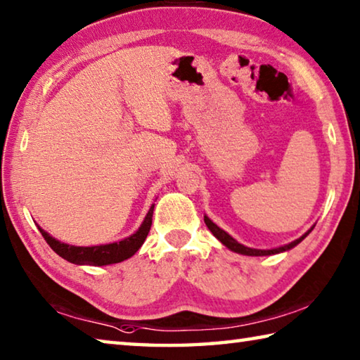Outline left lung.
Returning a JSON list of instances; mask_svg holds the SVG:
<instances>
[{
	"instance_id": "1",
	"label": "left lung",
	"mask_w": 360,
	"mask_h": 360,
	"mask_svg": "<svg viewBox=\"0 0 360 360\" xmlns=\"http://www.w3.org/2000/svg\"><path fill=\"white\" fill-rule=\"evenodd\" d=\"M205 224L208 225V229L212 231V235H214L216 238H217L219 241H221L224 246H227V248L230 249V251L238 252V254H245V255H271V254H278V252L289 251V249L297 246L298 243H300V241L304 238V236H307V235L309 233V231L313 230V227H311V230H308L307 233H304L303 236H300V238L295 240V241H292V243H289V245L281 246V248H276V249H252V248H248V246L240 245L238 241L231 238V236L227 233V231H224L222 229H219L217 225H216L214 222H212L210 217L205 216Z\"/></svg>"
}]
</instances>
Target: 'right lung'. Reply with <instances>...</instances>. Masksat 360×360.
I'll use <instances>...</instances> for the list:
<instances>
[{
    "label": "right lung",
    "mask_w": 360,
    "mask_h": 360,
    "mask_svg": "<svg viewBox=\"0 0 360 360\" xmlns=\"http://www.w3.org/2000/svg\"><path fill=\"white\" fill-rule=\"evenodd\" d=\"M152 212H154V205L150 206V210L146 216L144 222L141 227L133 233L129 238L122 240L119 243H111V245H101V246H90V248H81V246H70L65 245V243H60L56 238H52L51 235L39 229L41 235L44 236L47 245L51 246L53 251H56L60 257L65 260L71 262V264L76 265H111V264H119V262L130 259L133 254H135L148 236L150 225H152Z\"/></svg>",
    "instance_id": "1"
}]
</instances>
